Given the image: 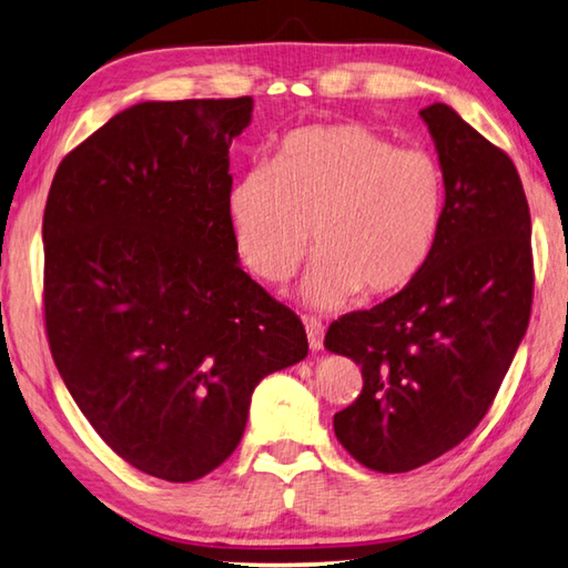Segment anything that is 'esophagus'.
<instances>
[{
    "label": "esophagus",
    "instance_id": "1",
    "mask_svg": "<svg viewBox=\"0 0 568 568\" xmlns=\"http://www.w3.org/2000/svg\"><path fill=\"white\" fill-rule=\"evenodd\" d=\"M306 336H308V346H312V351H321L324 348V324H321L318 318H306Z\"/></svg>",
    "mask_w": 568,
    "mask_h": 568
}]
</instances>
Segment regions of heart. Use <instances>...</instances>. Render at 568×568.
I'll list each match as a JSON object with an SVG mask.
<instances>
[{"instance_id": "1", "label": "heart", "mask_w": 568, "mask_h": 568, "mask_svg": "<svg viewBox=\"0 0 568 568\" xmlns=\"http://www.w3.org/2000/svg\"><path fill=\"white\" fill-rule=\"evenodd\" d=\"M227 215L244 264L280 284L314 237L302 294L334 308L358 292L383 298L423 274L445 222V173L420 148H398L361 123L288 133L270 168L232 185Z\"/></svg>"}]
</instances>
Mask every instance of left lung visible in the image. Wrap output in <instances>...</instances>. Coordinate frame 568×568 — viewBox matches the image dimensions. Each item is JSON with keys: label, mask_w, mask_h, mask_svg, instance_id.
<instances>
[{"label": "left lung", "mask_w": 568, "mask_h": 568, "mask_svg": "<svg viewBox=\"0 0 568 568\" xmlns=\"http://www.w3.org/2000/svg\"><path fill=\"white\" fill-rule=\"evenodd\" d=\"M445 173V222L423 274L328 326L324 346L361 366L334 415L338 443L376 473L433 463L489 410L529 326L531 217L515 163L450 105L420 111Z\"/></svg>", "instance_id": "obj_1"}]
</instances>
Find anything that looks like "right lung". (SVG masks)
<instances>
[{
    "mask_svg": "<svg viewBox=\"0 0 568 568\" xmlns=\"http://www.w3.org/2000/svg\"><path fill=\"white\" fill-rule=\"evenodd\" d=\"M252 105L135 103L61 160L47 197L53 363L103 443L168 483L220 467L256 383L308 353L298 316L240 266L227 215Z\"/></svg>",
    "mask_w": 568,
    "mask_h": 568,
    "instance_id": "right-lung-1",
    "label": "right lung"
}]
</instances>
